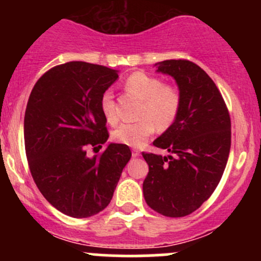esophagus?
<instances>
[{"label":"esophagus","instance_id":"1","mask_svg":"<svg viewBox=\"0 0 261 261\" xmlns=\"http://www.w3.org/2000/svg\"><path fill=\"white\" fill-rule=\"evenodd\" d=\"M139 155H140V151H139L138 149H134L133 150V156L136 158V156H139Z\"/></svg>","mask_w":261,"mask_h":261}]
</instances>
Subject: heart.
Returning <instances> with one entry per match:
<instances>
[{
  "instance_id": "b5f03b06",
  "label": "heart",
  "mask_w": 261,
  "mask_h": 261,
  "mask_svg": "<svg viewBox=\"0 0 261 261\" xmlns=\"http://www.w3.org/2000/svg\"><path fill=\"white\" fill-rule=\"evenodd\" d=\"M126 91L143 101L139 111L140 120L136 122L121 123L112 133L117 143L128 146H141L154 133L167 130L173 125L180 109V94L173 86L163 83L162 80L143 72L128 75L125 82ZM101 111L107 122L118 121L114 92L106 89L101 96Z\"/></svg>"
}]
</instances>
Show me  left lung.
Wrapping results in <instances>:
<instances>
[{"label": "left lung", "instance_id": "8db88e82", "mask_svg": "<svg viewBox=\"0 0 261 261\" xmlns=\"http://www.w3.org/2000/svg\"><path fill=\"white\" fill-rule=\"evenodd\" d=\"M178 84L177 118L152 145L173 155L143 152L149 165L143 183L147 206L167 217L191 215L211 197L222 178L231 147V120L210 75L184 59L156 63Z\"/></svg>", "mask_w": 261, "mask_h": 261}]
</instances>
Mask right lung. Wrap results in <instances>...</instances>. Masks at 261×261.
I'll list each match as a JSON object with an SVG mask.
<instances>
[{
  "mask_svg": "<svg viewBox=\"0 0 261 261\" xmlns=\"http://www.w3.org/2000/svg\"><path fill=\"white\" fill-rule=\"evenodd\" d=\"M118 78L117 70L69 62L44 73L29 97L23 139L31 175L53 207L86 218L111 202L131 150L109 144L87 156V146L101 149L109 139L101 96Z\"/></svg>",
  "mask_w": 261,
  "mask_h": 261,
  "instance_id": "add662e5",
  "label": "right lung"
}]
</instances>
